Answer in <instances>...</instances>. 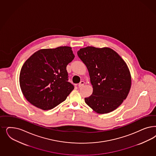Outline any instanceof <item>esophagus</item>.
Wrapping results in <instances>:
<instances>
[{"label":"esophagus","mask_w":156,"mask_h":156,"mask_svg":"<svg viewBox=\"0 0 156 156\" xmlns=\"http://www.w3.org/2000/svg\"><path fill=\"white\" fill-rule=\"evenodd\" d=\"M84 81H81L80 82V83L79 84V85H78V87H83V86H84Z\"/></svg>","instance_id":"obj_1"}]
</instances>
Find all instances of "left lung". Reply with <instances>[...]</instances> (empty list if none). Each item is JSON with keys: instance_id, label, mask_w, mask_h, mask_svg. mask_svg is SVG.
<instances>
[{"instance_id": "8db88e82", "label": "left lung", "mask_w": 156, "mask_h": 156, "mask_svg": "<svg viewBox=\"0 0 156 156\" xmlns=\"http://www.w3.org/2000/svg\"><path fill=\"white\" fill-rule=\"evenodd\" d=\"M77 55L88 69L93 88L92 94L85 98L86 104L100 114L116 110L130 90L131 77L125 61L107 47L87 46Z\"/></svg>"}]
</instances>
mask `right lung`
Returning <instances> with one entry per match:
<instances>
[{"mask_svg":"<svg viewBox=\"0 0 156 156\" xmlns=\"http://www.w3.org/2000/svg\"><path fill=\"white\" fill-rule=\"evenodd\" d=\"M74 58L69 46L42 49L31 55L20 75V89L27 101L43 110L66 101L74 89L68 81L66 68Z\"/></svg>","mask_w":156,"mask_h":156,"instance_id":"1","label":"right lung"}]
</instances>
